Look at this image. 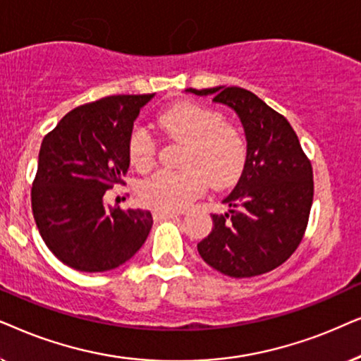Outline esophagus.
Instances as JSON below:
<instances>
[{
  "instance_id": "1",
  "label": "esophagus",
  "mask_w": 361,
  "mask_h": 361,
  "mask_svg": "<svg viewBox=\"0 0 361 361\" xmlns=\"http://www.w3.org/2000/svg\"><path fill=\"white\" fill-rule=\"evenodd\" d=\"M181 213H176V211H153V219L155 221H165L170 219L173 216H178Z\"/></svg>"
}]
</instances>
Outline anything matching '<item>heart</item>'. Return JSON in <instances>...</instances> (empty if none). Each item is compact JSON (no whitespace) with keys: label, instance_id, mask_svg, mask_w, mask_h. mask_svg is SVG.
Instances as JSON below:
<instances>
[{"label":"heart","instance_id":"1","mask_svg":"<svg viewBox=\"0 0 361 361\" xmlns=\"http://www.w3.org/2000/svg\"><path fill=\"white\" fill-rule=\"evenodd\" d=\"M157 125L175 140L185 142L180 171H158L140 186V196L158 211H181L204 193L208 185L226 188L236 183L246 165L247 145L241 132L226 123L218 110L178 102L158 115ZM128 160L138 171L155 161V142L137 127L128 138Z\"/></svg>","mask_w":361,"mask_h":361}]
</instances>
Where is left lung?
Masks as SVG:
<instances>
[{"label": "left lung", "mask_w": 361, "mask_h": 361, "mask_svg": "<svg viewBox=\"0 0 361 361\" xmlns=\"http://www.w3.org/2000/svg\"><path fill=\"white\" fill-rule=\"evenodd\" d=\"M214 95L238 114L247 158L229 213L213 214V229L198 243L206 264L229 277H254L284 264L304 238L314 200V173L284 115L241 87L186 89Z\"/></svg>", "instance_id": "left-lung-1"}]
</instances>
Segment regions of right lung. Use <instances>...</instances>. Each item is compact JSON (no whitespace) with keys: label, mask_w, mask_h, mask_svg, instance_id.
<instances>
[{"label":"right lung","mask_w":361,"mask_h":361,"mask_svg":"<svg viewBox=\"0 0 361 361\" xmlns=\"http://www.w3.org/2000/svg\"><path fill=\"white\" fill-rule=\"evenodd\" d=\"M152 97L110 95L80 105L41 143L32 214L49 251L75 271L122 266L147 241L150 211L105 206L104 195L123 183L133 122Z\"/></svg>","instance_id":"add662e5"}]
</instances>
